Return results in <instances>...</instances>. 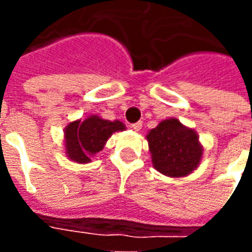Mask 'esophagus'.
Segmentation results:
<instances>
[{"mask_svg":"<svg viewBox=\"0 0 252 252\" xmlns=\"http://www.w3.org/2000/svg\"><path fill=\"white\" fill-rule=\"evenodd\" d=\"M142 126H143V123L142 121H137V123H135V124H132L131 128L133 129V131H140L142 129Z\"/></svg>","mask_w":252,"mask_h":252,"instance_id":"34e87169","label":"esophagus"}]
</instances>
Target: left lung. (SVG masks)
<instances>
[{"mask_svg": "<svg viewBox=\"0 0 252 252\" xmlns=\"http://www.w3.org/2000/svg\"><path fill=\"white\" fill-rule=\"evenodd\" d=\"M146 137L153 166L163 175L186 177L201 163L204 148L197 132L184 126L178 119L160 121Z\"/></svg>", "mask_w": 252, "mask_h": 252, "instance_id": "1", "label": "left lung"}]
</instances>
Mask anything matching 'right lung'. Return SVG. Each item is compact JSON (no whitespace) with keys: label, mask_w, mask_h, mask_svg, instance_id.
Returning a JSON list of instances; mask_svg holds the SVG:
<instances>
[{"label":"right lung","mask_w":252,"mask_h":252,"mask_svg":"<svg viewBox=\"0 0 252 252\" xmlns=\"http://www.w3.org/2000/svg\"><path fill=\"white\" fill-rule=\"evenodd\" d=\"M126 129L119 120L110 121L92 115L85 120L68 123L64 128V154L72 162L85 164L92 157L98 154L115 132Z\"/></svg>","instance_id":"add662e5"}]
</instances>
